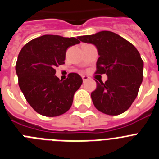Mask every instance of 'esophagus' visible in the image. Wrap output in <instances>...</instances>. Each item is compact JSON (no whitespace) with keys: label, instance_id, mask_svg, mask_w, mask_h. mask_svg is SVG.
Wrapping results in <instances>:
<instances>
[{"label":"esophagus","instance_id":"34e87169","mask_svg":"<svg viewBox=\"0 0 159 159\" xmlns=\"http://www.w3.org/2000/svg\"><path fill=\"white\" fill-rule=\"evenodd\" d=\"M82 78H83V80H84V81L88 80V79H89V77L87 76V75H83Z\"/></svg>","mask_w":159,"mask_h":159}]
</instances>
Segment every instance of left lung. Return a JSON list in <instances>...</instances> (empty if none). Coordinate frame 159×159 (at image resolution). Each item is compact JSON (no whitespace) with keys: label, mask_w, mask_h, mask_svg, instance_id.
I'll return each instance as SVG.
<instances>
[{"label":"left lung","mask_w":159,"mask_h":159,"mask_svg":"<svg viewBox=\"0 0 159 159\" xmlns=\"http://www.w3.org/2000/svg\"><path fill=\"white\" fill-rule=\"evenodd\" d=\"M79 39L96 47L99 56L96 73L107 75L105 83L96 81V89L91 94L96 109L109 116L125 112L136 99L143 82V61L139 51L124 38L110 31Z\"/></svg>","instance_id":"8db88e82"}]
</instances>
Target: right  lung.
I'll use <instances>...</instances> for the list:
<instances>
[{"label":"right lung","mask_w":159,"mask_h":159,"mask_svg":"<svg viewBox=\"0 0 159 159\" xmlns=\"http://www.w3.org/2000/svg\"><path fill=\"white\" fill-rule=\"evenodd\" d=\"M80 43L75 37L43 35L29 41L20 50L16 64L18 84L37 113L55 117L71 107L82 78L77 73H70L65 80H60L55 75V68L64 64L67 48Z\"/></svg>","instance_id":"1"}]
</instances>
